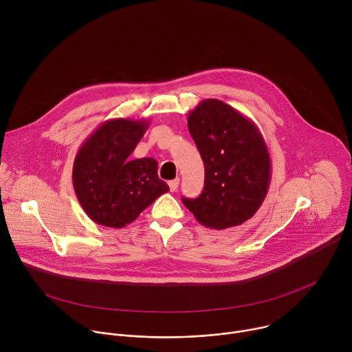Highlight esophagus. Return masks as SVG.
<instances>
[{"label":"esophagus","instance_id":"esophagus-1","mask_svg":"<svg viewBox=\"0 0 352 352\" xmlns=\"http://www.w3.org/2000/svg\"><path fill=\"white\" fill-rule=\"evenodd\" d=\"M178 185H179V179H178V178H175V179H173V181L168 182V186H170V190H171V192H175V190L178 189Z\"/></svg>","mask_w":352,"mask_h":352}]
</instances>
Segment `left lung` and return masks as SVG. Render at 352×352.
<instances>
[{"label":"left lung","mask_w":352,"mask_h":352,"mask_svg":"<svg viewBox=\"0 0 352 352\" xmlns=\"http://www.w3.org/2000/svg\"><path fill=\"white\" fill-rule=\"evenodd\" d=\"M188 128L205 164L204 192L182 197L196 220L224 230L252 217L267 195L272 163L254 121L217 98L200 102L188 116Z\"/></svg>","instance_id":"left-lung-1"}]
</instances>
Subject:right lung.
I'll use <instances>...</instances> for the list:
<instances>
[{
  "instance_id": "add662e5",
  "label": "right lung",
  "mask_w": 352,
  "mask_h": 352,
  "mask_svg": "<svg viewBox=\"0 0 352 352\" xmlns=\"http://www.w3.org/2000/svg\"><path fill=\"white\" fill-rule=\"evenodd\" d=\"M147 128L144 120H109L79 147L72 182L82 209L94 223L124 228L170 190L157 175L155 159H129Z\"/></svg>"
}]
</instances>
